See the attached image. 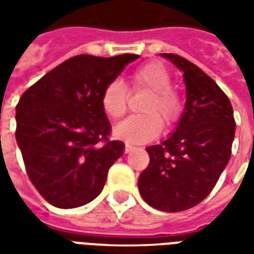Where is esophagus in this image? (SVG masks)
Returning <instances> with one entry per match:
<instances>
[{
	"label": "esophagus",
	"mask_w": 254,
	"mask_h": 254,
	"mask_svg": "<svg viewBox=\"0 0 254 254\" xmlns=\"http://www.w3.org/2000/svg\"><path fill=\"white\" fill-rule=\"evenodd\" d=\"M132 146H131L130 143H126V146H124V153H130Z\"/></svg>",
	"instance_id": "34e87169"
}]
</instances>
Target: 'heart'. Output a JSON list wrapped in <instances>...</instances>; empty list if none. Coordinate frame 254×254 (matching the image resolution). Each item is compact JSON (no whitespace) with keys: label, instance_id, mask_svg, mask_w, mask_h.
<instances>
[{"label":"heart","instance_id":"heart-1","mask_svg":"<svg viewBox=\"0 0 254 254\" xmlns=\"http://www.w3.org/2000/svg\"><path fill=\"white\" fill-rule=\"evenodd\" d=\"M171 82L168 68L159 61L139 66L131 75V83L134 89L150 91L142 105L145 115L130 116L119 123L115 127V135L130 143H147L161 134L162 118L167 124L176 122L182 112V98ZM127 102L128 95L123 82L112 80L102 90L101 105L108 118H122L127 111Z\"/></svg>","mask_w":254,"mask_h":254}]
</instances>
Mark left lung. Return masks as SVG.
Segmentation results:
<instances>
[{
    "label": "left lung",
    "instance_id": "1",
    "mask_svg": "<svg viewBox=\"0 0 254 254\" xmlns=\"http://www.w3.org/2000/svg\"><path fill=\"white\" fill-rule=\"evenodd\" d=\"M161 56L183 72L186 104L174 134L146 149L150 163L138 188L153 208L181 212L215 188L231 156L235 120L228 97L201 68L174 53Z\"/></svg>",
    "mask_w": 254,
    "mask_h": 254
}]
</instances>
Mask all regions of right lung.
<instances>
[{"label":"right lung","instance_id":"1","mask_svg":"<svg viewBox=\"0 0 254 254\" xmlns=\"http://www.w3.org/2000/svg\"><path fill=\"white\" fill-rule=\"evenodd\" d=\"M138 55L75 56L27 89L16 107V141L27 175L49 204L71 209L101 193L124 143L111 141L102 90Z\"/></svg>","mask_w":254,"mask_h":254}]
</instances>
